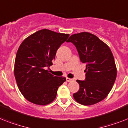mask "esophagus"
<instances>
[{
    "instance_id": "34e87169",
    "label": "esophagus",
    "mask_w": 128,
    "mask_h": 128,
    "mask_svg": "<svg viewBox=\"0 0 128 128\" xmlns=\"http://www.w3.org/2000/svg\"><path fill=\"white\" fill-rule=\"evenodd\" d=\"M73 81H74L73 79L69 78H66V82H73Z\"/></svg>"
}]
</instances>
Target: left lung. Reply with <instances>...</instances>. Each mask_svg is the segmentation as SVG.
Instances as JSON below:
<instances>
[{
  "mask_svg": "<svg viewBox=\"0 0 128 128\" xmlns=\"http://www.w3.org/2000/svg\"><path fill=\"white\" fill-rule=\"evenodd\" d=\"M68 42L74 44L81 62L86 64V80H77L80 89L73 94L78 102L93 105L105 98L114 84L117 70L109 46L88 32L72 35Z\"/></svg>",
  "mask_w": 128,
  "mask_h": 128,
  "instance_id": "1",
  "label": "left lung"
}]
</instances>
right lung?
Instances as JSON below:
<instances>
[{"label":"right lung","instance_id":"1","mask_svg":"<svg viewBox=\"0 0 128 128\" xmlns=\"http://www.w3.org/2000/svg\"><path fill=\"white\" fill-rule=\"evenodd\" d=\"M69 35L44 29L30 35L19 46L14 76L20 91L28 101L46 105L55 99L66 78L54 76L45 69L52 64L57 50Z\"/></svg>","mask_w":128,"mask_h":128}]
</instances>
